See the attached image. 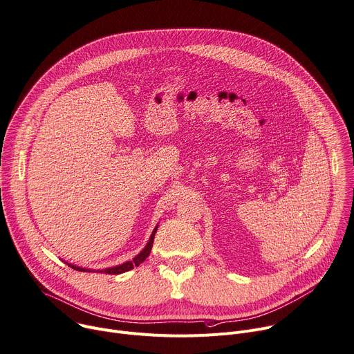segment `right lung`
I'll return each mask as SVG.
<instances>
[{
    "mask_svg": "<svg viewBox=\"0 0 354 354\" xmlns=\"http://www.w3.org/2000/svg\"><path fill=\"white\" fill-rule=\"evenodd\" d=\"M156 230H157V226L154 227V230H153V233H151V236H150V239H149V242H147V245H146V248L133 259V260H131V261H127V263H124V264H121V266H116V267H111V268H105V270H97V271H100V272H106V274H121V272H125V271H129V270H132L133 267H138L142 261H145L146 260V257L150 254V252H151V246H153V241H154V234H156ZM71 268H74V270H78V271H91V270H88V268H82V267H77V266H71V264H68Z\"/></svg>",
    "mask_w": 354,
    "mask_h": 354,
    "instance_id": "1",
    "label": "right lung"
}]
</instances>
